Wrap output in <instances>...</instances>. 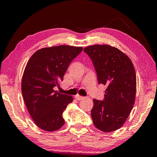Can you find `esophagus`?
I'll list each match as a JSON object with an SVG mask.
<instances>
[{
  "mask_svg": "<svg viewBox=\"0 0 157 157\" xmlns=\"http://www.w3.org/2000/svg\"><path fill=\"white\" fill-rule=\"evenodd\" d=\"M75 98H76V100H78V101H80V100H81V99H83V96H80V95H78V94H77V95L75 96Z\"/></svg>",
  "mask_w": 157,
  "mask_h": 157,
  "instance_id": "34e87169",
  "label": "esophagus"
}]
</instances>
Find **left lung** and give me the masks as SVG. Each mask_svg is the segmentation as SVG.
I'll return each mask as SVG.
<instances>
[{
    "label": "left lung",
    "mask_w": 157,
    "mask_h": 157,
    "mask_svg": "<svg viewBox=\"0 0 157 157\" xmlns=\"http://www.w3.org/2000/svg\"><path fill=\"white\" fill-rule=\"evenodd\" d=\"M93 62L98 84L106 86L104 101L94 99L91 113L94 126L104 132L121 128L135 102L136 76L132 61L109 45H94L83 49Z\"/></svg>",
    "instance_id": "8db88e82"
}]
</instances>
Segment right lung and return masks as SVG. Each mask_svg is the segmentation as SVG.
Masks as SVG:
<instances>
[{
	"label": "right lung",
	"instance_id": "obj_1",
	"mask_svg": "<svg viewBox=\"0 0 157 157\" xmlns=\"http://www.w3.org/2000/svg\"><path fill=\"white\" fill-rule=\"evenodd\" d=\"M82 50L66 45L43 48L28 61L21 91L32 119L41 129L54 132L65 123L62 113L73 97L59 93L54 87L59 86L71 62Z\"/></svg>",
	"mask_w": 157,
	"mask_h": 157
}]
</instances>
